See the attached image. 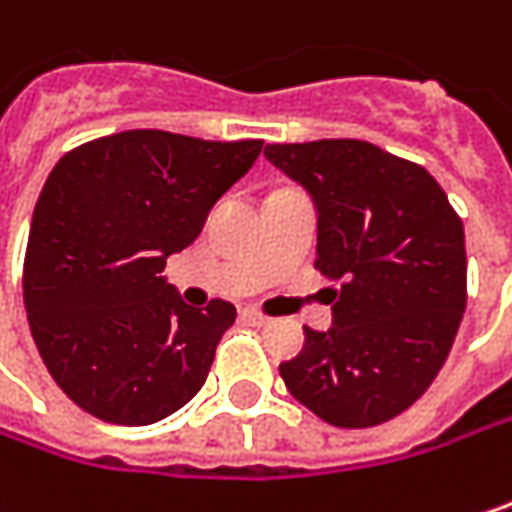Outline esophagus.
<instances>
[{"mask_svg": "<svg viewBox=\"0 0 512 512\" xmlns=\"http://www.w3.org/2000/svg\"><path fill=\"white\" fill-rule=\"evenodd\" d=\"M240 319H243V322H249V325H257V328L269 325V316H263L257 307H243V310H240Z\"/></svg>", "mask_w": 512, "mask_h": 512, "instance_id": "34e87169", "label": "esophagus"}]
</instances>
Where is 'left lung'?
Segmentation results:
<instances>
[{
  "label": "left lung",
  "instance_id": "8db88e82",
  "mask_svg": "<svg viewBox=\"0 0 512 512\" xmlns=\"http://www.w3.org/2000/svg\"><path fill=\"white\" fill-rule=\"evenodd\" d=\"M266 161L310 196L316 269L334 325L304 328L278 366L287 390L337 428L407 410L442 369L466 310V237L428 169L366 140L272 143Z\"/></svg>",
  "mask_w": 512,
  "mask_h": 512
}]
</instances>
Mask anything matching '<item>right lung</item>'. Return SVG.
Here are the masks:
<instances>
[{"mask_svg":"<svg viewBox=\"0 0 512 512\" xmlns=\"http://www.w3.org/2000/svg\"><path fill=\"white\" fill-rule=\"evenodd\" d=\"M260 146L137 128L84 143L49 172L28 231L25 313L49 375L90 416L152 425L205 387L237 310L190 307L161 272Z\"/></svg>","mask_w":512,"mask_h":512,"instance_id":"right-lung-1","label":"right lung"}]
</instances>
